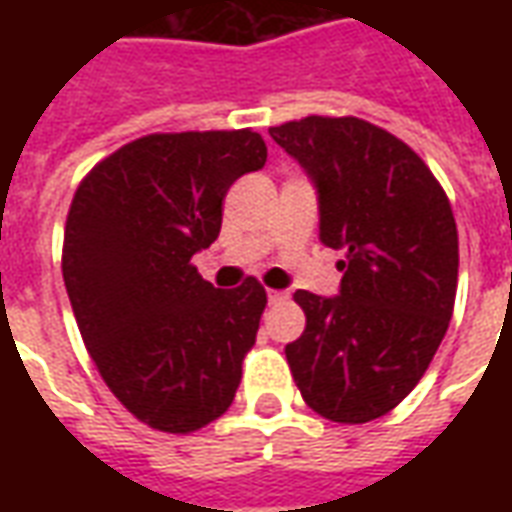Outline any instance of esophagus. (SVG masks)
<instances>
[{"instance_id":"34e87169","label":"esophagus","mask_w":512,"mask_h":512,"mask_svg":"<svg viewBox=\"0 0 512 512\" xmlns=\"http://www.w3.org/2000/svg\"><path fill=\"white\" fill-rule=\"evenodd\" d=\"M285 299H288L285 290H268V304H282Z\"/></svg>"}]
</instances>
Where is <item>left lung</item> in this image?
I'll list each match as a JSON object with an SVG mask.
<instances>
[{
  "instance_id": "obj_1",
  "label": "left lung",
  "mask_w": 512,
  "mask_h": 512,
  "mask_svg": "<svg viewBox=\"0 0 512 512\" xmlns=\"http://www.w3.org/2000/svg\"><path fill=\"white\" fill-rule=\"evenodd\" d=\"M318 191L321 241L343 249L340 296L296 290L307 315L285 345L304 403L362 425L389 414L425 376L450 326L458 230L425 161L359 117H304L268 128Z\"/></svg>"
}]
</instances>
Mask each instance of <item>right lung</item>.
I'll return each mask as SVG.
<instances>
[{"mask_svg":"<svg viewBox=\"0 0 512 512\" xmlns=\"http://www.w3.org/2000/svg\"><path fill=\"white\" fill-rule=\"evenodd\" d=\"M266 156L249 128L150 134L73 194L62 244L73 315L112 395L150 428L191 433L233 403L266 290L255 277L213 288L191 257L219 238L224 194Z\"/></svg>","mask_w":512,"mask_h":512,"instance_id":"1","label":"right lung"}]
</instances>
